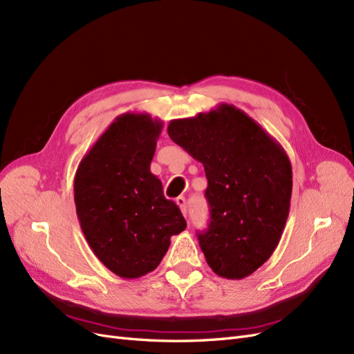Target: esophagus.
<instances>
[{
	"label": "esophagus",
	"mask_w": 354,
	"mask_h": 354,
	"mask_svg": "<svg viewBox=\"0 0 354 354\" xmlns=\"http://www.w3.org/2000/svg\"><path fill=\"white\" fill-rule=\"evenodd\" d=\"M175 201H176V204L179 206L182 214L187 216V200L184 197H178Z\"/></svg>",
	"instance_id": "esophagus-1"
}]
</instances>
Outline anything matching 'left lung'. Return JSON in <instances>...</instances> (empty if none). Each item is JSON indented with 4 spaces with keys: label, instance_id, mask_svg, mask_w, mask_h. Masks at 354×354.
<instances>
[{
    "label": "left lung",
    "instance_id": "1",
    "mask_svg": "<svg viewBox=\"0 0 354 354\" xmlns=\"http://www.w3.org/2000/svg\"><path fill=\"white\" fill-rule=\"evenodd\" d=\"M170 140L203 163L210 204L198 243L226 279L252 275L275 252L290 213L291 162L281 144L232 104L170 120Z\"/></svg>",
    "mask_w": 354,
    "mask_h": 354
}]
</instances>
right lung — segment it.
I'll return each instance as SVG.
<instances>
[{"mask_svg":"<svg viewBox=\"0 0 354 354\" xmlns=\"http://www.w3.org/2000/svg\"><path fill=\"white\" fill-rule=\"evenodd\" d=\"M163 122L148 113L118 116L75 175L76 214L86 241L109 270L124 279L153 272L170 236L187 227L162 182L150 172Z\"/></svg>","mask_w":354,"mask_h":354,"instance_id":"right-lung-1","label":"right lung"}]
</instances>
